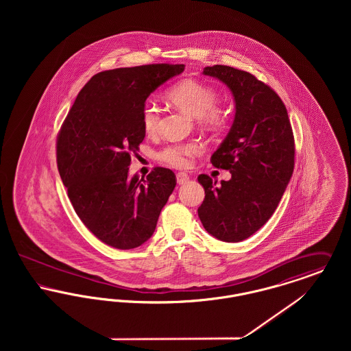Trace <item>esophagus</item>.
<instances>
[{
	"mask_svg": "<svg viewBox=\"0 0 351 351\" xmlns=\"http://www.w3.org/2000/svg\"><path fill=\"white\" fill-rule=\"evenodd\" d=\"M176 180H178L179 185H183V184L186 183L189 180V176L185 172H178L176 173Z\"/></svg>",
	"mask_w": 351,
	"mask_h": 351,
	"instance_id": "1",
	"label": "esophagus"
}]
</instances>
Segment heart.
<instances>
[{
    "label": "heart",
    "mask_w": 351,
    "mask_h": 351,
    "mask_svg": "<svg viewBox=\"0 0 351 351\" xmlns=\"http://www.w3.org/2000/svg\"><path fill=\"white\" fill-rule=\"evenodd\" d=\"M167 100L191 117L200 118L201 122L215 129L222 123V114L216 108L217 92L199 80L185 79L172 85L167 92ZM142 126L146 134L156 133L159 128V109L155 104L146 102L141 112ZM199 150L196 143H175L159 151L158 159L168 166L185 168L191 163V156Z\"/></svg>",
    "instance_id": "obj_1"
}]
</instances>
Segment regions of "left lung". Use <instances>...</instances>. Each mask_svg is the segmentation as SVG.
Here are the masks:
<instances>
[{
	"mask_svg": "<svg viewBox=\"0 0 351 351\" xmlns=\"http://www.w3.org/2000/svg\"><path fill=\"white\" fill-rule=\"evenodd\" d=\"M233 93L235 116L230 132L212 155L215 167L229 169L221 185L200 175L205 199L199 208L202 226L223 242H241L274 215L295 166V139L282 99L246 71L205 67Z\"/></svg>",
	"mask_w": 351,
	"mask_h": 351,
	"instance_id": "obj_1",
	"label": "left lung"
}]
</instances>
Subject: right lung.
Returning a JSON list of instances; mask_svg holds the SVG:
<instances>
[{
    "mask_svg": "<svg viewBox=\"0 0 351 351\" xmlns=\"http://www.w3.org/2000/svg\"><path fill=\"white\" fill-rule=\"evenodd\" d=\"M184 64L116 68L95 75L77 95L56 139V163L84 225L119 250L143 245L176 185L168 168L128 178L145 139L141 112L151 93Z\"/></svg>",
    "mask_w": 351,
    "mask_h": 351,
    "instance_id": "add662e5",
    "label": "right lung"
}]
</instances>
